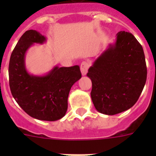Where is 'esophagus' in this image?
Masks as SVG:
<instances>
[{"label":"esophagus","mask_w":156,"mask_h":156,"mask_svg":"<svg viewBox=\"0 0 156 156\" xmlns=\"http://www.w3.org/2000/svg\"><path fill=\"white\" fill-rule=\"evenodd\" d=\"M88 68H89V63H88V62H87V61H83V62H82V64H81L80 66V69L81 73H82V74H83V76L87 74Z\"/></svg>","instance_id":"34e87169"}]
</instances>
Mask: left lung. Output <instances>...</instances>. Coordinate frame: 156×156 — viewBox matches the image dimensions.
I'll list each match as a JSON object with an SVG mask.
<instances>
[{
  "instance_id": "1",
  "label": "left lung",
  "mask_w": 156,
  "mask_h": 156,
  "mask_svg": "<svg viewBox=\"0 0 156 156\" xmlns=\"http://www.w3.org/2000/svg\"><path fill=\"white\" fill-rule=\"evenodd\" d=\"M147 66L142 45L131 33L119 31L87 74L95 109L105 115L128 110L138 101L147 81Z\"/></svg>"
}]
</instances>
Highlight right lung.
Wrapping results in <instances>:
<instances>
[{
  "mask_svg": "<svg viewBox=\"0 0 156 156\" xmlns=\"http://www.w3.org/2000/svg\"><path fill=\"white\" fill-rule=\"evenodd\" d=\"M46 40L44 35L35 30H27L21 36L9 60V87L16 102L29 116L55 121L66 115L69 90L82 78V73L78 66H56L44 75L29 73L26 68V53L33 44H43Z\"/></svg>",
  "mask_w": 156,
  "mask_h": 156,
  "instance_id": "right-lung-1",
  "label": "right lung"
}]
</instances>
